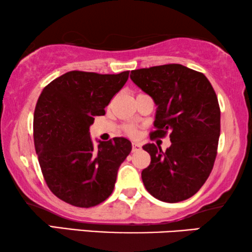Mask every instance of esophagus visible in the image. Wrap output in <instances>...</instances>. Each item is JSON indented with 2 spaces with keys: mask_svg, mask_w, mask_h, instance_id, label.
Returning <instances> with one entry per match:
<instances>
[{
  "mask_svg": "<svg viewBox=\"0 0 252 252\" xmlns=\"http://www.w3.org/2000/svg\"><path fill=\"white\" fill-rule=\"evenodd\" d=\"M141 149V144L140 143H132V150L135 153V151H139Z\"/></svg>",
  "mask_w": 252,
  "mask_h": 252,
  "instance_id": "1",
  "label": "esophagus"
}]
</instances>
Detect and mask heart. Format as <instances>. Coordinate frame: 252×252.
Here are the masks:
<instances>
[{"label": "heart", "instance_id": "1", "mask_svg": "<svg viewBox=\"0 0 252 252\" xmlns=\"http://www.w3.org/2000/svg\"><path fill=\"white\" fill-rule=\"evenodd\" d=\"M127 133H128L129 135H135L136 129L134 128V127H128V128H127Z\"/></svg>", "mask_w": 252, "mask_h": 252}]
</instances>
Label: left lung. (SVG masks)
<instances>
[{"instance_id": "8db88e82", "label": "left lung", "mask_w": 252, "mask_h": 252, "mask_svg": "<svg viewBox=\"0 0 252 252\" xmlns=\"http://www.w3.org/2000/svg\"><path fill=\"white\" fill-rule=\"evenodd\" d=\"M130 79L156 104L151 137L170 133L171 147L147 143L151 157L141 173L144 187L163 202L185 201L197 192L211 173L220 136V109L203 73L180 64L130 72Z\"/></svg>"}]
</instances>
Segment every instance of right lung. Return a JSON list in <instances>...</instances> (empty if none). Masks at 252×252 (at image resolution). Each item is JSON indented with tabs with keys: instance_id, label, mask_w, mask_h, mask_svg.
I'll list each match as a JSON object with an SVG mask.
<instances>
[{
	"instance_id": "right-lung-1",
	"label": "right lung",
	"mask_w": 252,
	"mask_h": 252,
	"mask_svg": "<svg viewBox=\"0 0 252 252\" xmlns=\"http://www.w3.org/2000/svg\"><path fill=\"white\" fill-rule=\"evenodd\" d=\"M119 74L71 71L46 86L34 111V144L48 187L79 208L105 201L119 166L132 150L126 137L96 140L89 127L128 79Z\"/></svg>"
}]
</instances>
